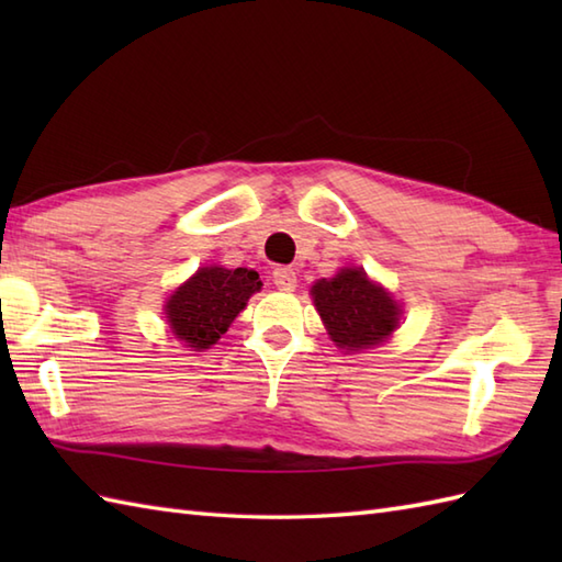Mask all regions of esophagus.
I'll return each mask as SVG.
<instances>
[{
    "label": "esophagus",
    "instance_id": "34e87169",
    "mask_svg": "<svg viewBox=\"0 0 562 562\" xmlns=\"http://www.w3.org/2000/svg\"><path fill=\"white\" fill-rule=\"evenodd\" d=\"M272 282L274 288L282 290V292H292L296 288V272L288 266H280L272 270Z\"/></svg>",
    "mask_w": 562,
    "mask_h": 562
}]
</instances>
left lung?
Returning a JSON list of instances; mask_svg holds the SVG:
<instances>
[{
  "label": "left lung",
  "mask_w": 562,
  "mask_h": 562,
  "mask_svg": "<svg viewBox=\"0 0 562 562\" xmlns=\"http://www.w3.org/2000/svg\"><path fill=\"white\" fill-rule=\"evenodd\" d=\"M312 296L333 342L342 350L372 348L398 326V304L362 268H345L336 278L318 280Z\"/></svg>",
  "instance_id": "left-lung-1"
}]
</instances>
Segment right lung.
Masks as SVG:
<instances>
[{
    "label": "right lung",
    "instance_id": "obj_1",
    "mask_svg": "<svg viewBox=\"0 0 562 562\" xmlns=\"http://www.w3.org/2000/svg\"><path fill=\"white\" fill-rule=\"evenodd\" d=\"M260 284L258 272L248 268H200L166 302V318L173 336L188 342V348H210L224 336Z\"/></svg>",
    "mask_w": 562,
    "mask_h": 562
}]
</instances>
